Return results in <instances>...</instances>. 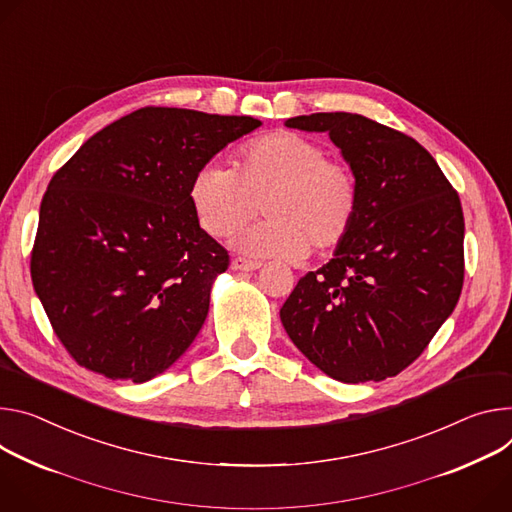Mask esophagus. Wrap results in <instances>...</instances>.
Listing matches in <instances>:
<instances>
[{
    "instance_id": "esophagus-1",
    "label": "esophagus",
    "mask_w": 512,
    "mask_h": 512,
    "mask_svg": "<svg viewBox=\"0 0 512 512\" xmlns=\"http://www.w3.org/2000/svg\"><path fill=\"white\" fill-rule=\"evenodd\" d=\"M261 265L263 263L257 261V259H247V257H235V259H232V269H237V271H255Z\"/></svg>"
}]
</instances>
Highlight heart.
I'll list each match as a JSON object with an SVG mask.
<instances>
[{
	"instance_id": "b5f03b06",
	"label": "heart",
	"mask_w": 512,
	"mask_h": 512,
	"mask_svg": "<svg viewBox=\"0 0 512 512\" xmlns=\"http://www.w3.org/2000/svg\"><path fill=\"white\" fill-rule=\"evenodd\" d=\"M298 132L277 130L243 145L235 167H202L190 185L198 222L212 237H228L259 208L267 220L243 230L235 245L253 255L300 259L337 249L361 204L351 165Z\"/></svg>"
}]
</instances>
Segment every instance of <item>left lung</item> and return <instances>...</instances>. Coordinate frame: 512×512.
Masks as SVG:
<instances>
[{"instance_id":"1","label":"left lung","mask_w":512,"mask_h":512,"mask_svg":"<svg viewBox=\"0 0 512 512\" xmlns=\"http://www.w3.org/2000/svg\"><path fill=\"white\" fill-rule=\"evenodd\" d=\"M329 132L359 179L361 204L333 259L300 277L280 318L292 343L345 382L398 376L453 312L463 286L457 192L414 138L349 112L286 120Z\"/></svg>"}]
</instances>
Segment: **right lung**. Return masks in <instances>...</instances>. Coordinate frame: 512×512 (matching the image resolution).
<instances>
[{
    "mask_svg": "<svg viewBox=\"0 0 512 512\" xmlns=\"http://www.w3.org/2000/svg\"><path fill=\"white\" fill-rule=\"evenodd\" d=\"M259 126L251 116L141 108L96 132L53 175L30 273L81 367L143 384L194 343L228 251L200 228L190 185Z\"/></svg>",
    "mask_w": 512,
    "mask_h": 512,
    "instance_id": "obj_1",
    "label": "right lung"
}]
</instances>
